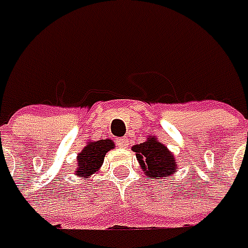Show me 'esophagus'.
I'll return each instance as SVG.
<instances>
[{
  "instance_id": "esophagus-1",
  "label": "esophagus",
  "mask_w": 248,
  "mask_h": 248,
  "mask_svg": "<svg viewBox=\"0 0 248 248\" xmlns=\"http://www.w3.org/2000/svg\"><path fill=\"white\" fill-rule=\"evenodd\" d=\"M117 145L120 148H127L128 146V138H118L117 140Z\"/></svg>"
}]
</instances>
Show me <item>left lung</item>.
I'll return each mask as SVG.
<instances>
[{
    "instance_id": "1",
    "label": "left lung",
    "mask_w": 248,
    "mask_h": 248,
    "mask_svg": "<svg viewBox=\"0 0 248 248\" xmlns=\"http://www.w3.org/2000/svg\"><path fill=\"white\" fill-rule=\"evenodd\" d=\"M131 149L135 152L137 160L146 177L163 179L173 176L179 170V162H176L173 152L154 135L148 137L145 142L134 145Z\"/></svg>"
}]
</instances>
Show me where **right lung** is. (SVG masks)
Listing matches in <instances>:
<instances>
[{
  "instance_id": "right-lung-1",
  "label": "right lung",
  "mask_w": 248,
  "mask_h": 248,
  "mask_svg": "<svg viewBox=\"0 0 248 248\" xmlns=\"http://www.w3.org/2000/svg\"><path fill=\"white\" fill-rule=\"evenodd\" d=\"M114 142L111 140H99L89 141L82 148V151L77 156V167L75 174L82 179H88L92 174L97 173L105 162V156L108 151H111Z\"/></svg>"
}]
</instances>
